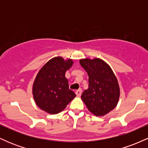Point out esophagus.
I'll return each instance as SVG.
<instances>
[{"mask_svg":"<svg viewBox=\"0 0 148 148\" xmlns=\"http://www.w3.org/2000/svg\"><path fill=\"white\" fill-rule=\"evenodd\" d=\"M75 93H76V96L80 97V96L81 95V93H82V90H81V88H80V89H79V90H78L76 91Z\"/></svg>","mask_w":148,"mask_h":148,"instance_id":"34e87169","label":"esophagus"}]
</instances>
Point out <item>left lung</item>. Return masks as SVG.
Instances as JSON below:
<instances>
[{
	"mask_svg": "<svg viewBox=\"0 0 148 148\" xmlns=\"http://www.w3.org/2000/svg\"><path fill=\"white\" fill-rule=\"evenodd\" d=\"M88 74V88L81 95L88 109L96 116H103L114 109L120 97V87L111 67L100 58L81 59Z\"/></svg>",
	"mask_w": 148,
	"mask_h": 148,
	"instance_id": "8db88e82",
	"label": "left lung"
}]
</instances>
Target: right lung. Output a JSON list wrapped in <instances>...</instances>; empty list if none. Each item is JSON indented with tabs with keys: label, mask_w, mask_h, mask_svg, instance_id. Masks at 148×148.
Instances as JSON below:
<instances>
[{
	"label": "right lung",
	"mask_w": 148,
	"mask_h": 148,
	"mask_svg": "<svg viewBox=\"0 0 148 148\" xmlns=\"http://www.w3.org/2000/svg\"><path fill=\"white\" fill-rule=\"evenodd\" d=\"M73 63L72 59L55 57L40 69L33 86V98L39 108L50 114H57L75 97L65 77L66 71Z\"/></svg>",
	"instance_id": "1"
}]
</instances>
